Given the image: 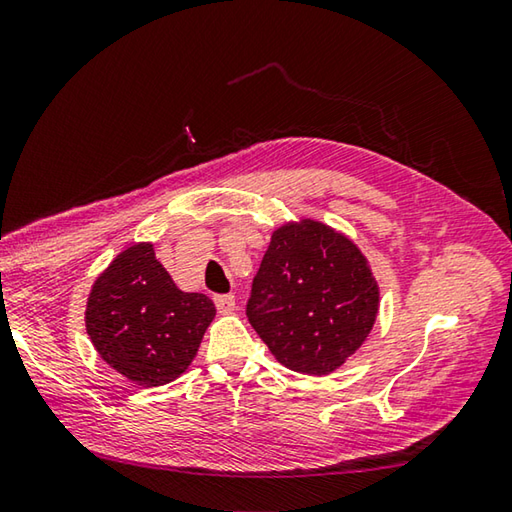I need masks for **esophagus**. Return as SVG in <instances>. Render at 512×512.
I'll use <instances>...</instances> for the list:
<instances>
[{
	"instance_id": "esophagus-1",
	"label": "esophagus",
	"mask_w": 512,
	"mask_h": 512,
	"mask_svg": "<svg viewBox=\"0 0 512 512\" xmlns=\"http://www.w3.org/2000/svg\"><path fill=\"white\" fill-rule=\"evenodd\" d=\"M215 306L219 313L235 311V295H215Z\"/></svg>"
}]
</instances>
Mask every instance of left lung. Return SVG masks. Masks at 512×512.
Instances as JSON below:
<instances>
[{"instance_id":"1","label":"left lung","mask_w":512,"mask_h":512,"mask_svg":"<svg viewBox=\"0 0 512 512\" xmlns=\"http://www.w3.org/2000/svg\"><path fill=\"white\" fill-rule=\"evenodd\" d=\"M376 313L378 284L347 237L318 221L273 232L246 315L282 365L329 374L365 342Z\"/></svg>"}]
</instances>
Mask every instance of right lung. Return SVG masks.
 Segmentation results:
<instances>
[{
	"label": "right lung",
	"instance_id": "right-lung-1",
	"mask_svg": "<svg viewBox=\"0 0 512 512\" xmlns=\"http://www.w3.org/2000/svg\"><path fill=\"white\" fill-rule=\"evenodd\" d=\"M212 318L210 297L179 291L152 244L120 253L87 302V333L102 360L145 387L188 369Z\"/></svg>",
	"mask_w": 512,
	"mask_h": 512
}]
</instances>
